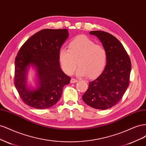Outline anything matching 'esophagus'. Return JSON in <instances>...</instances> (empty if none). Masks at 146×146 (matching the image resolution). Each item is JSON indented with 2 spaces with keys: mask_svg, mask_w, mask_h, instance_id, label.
<instances>
[{
  "mask_svg": "<svg viewBox=\"0 0 146 146\" xmlns=\"http://www.w3.org/2000/svg\"><path fill=\"white\" fill-rule=\"evenodd\" d=\"M78 82L77 80L76 79H74V78H71V80H70V83H77Z\"/></svg>",
  "mask_w": 146,
  "mask_h": 146,
  "instance_id": "34e87169",
  "label": "esophagus"
}]
</instances>
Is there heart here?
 I'll return each mask as SVG.
<instances>
[{
  "instance_id": "b5f03b06",
  "label": "heart",
  "mask_w": 146,
  "mask_h": 146,
  "mask_svg": "<svg viewBox=\"0 0 146 146\" xmlns=\"http://www.w3.org/2000/svg\"><path fill=\"white\" fill-rule=\"evenodd\" d=\"M69 49L61 48L59 60L63 70L72 75L76 68L78 76H87L90 78L98 77L103 71L107 64V54L105 48L85 35H79L70 41Z\"/></svg>"
}]
</instances>
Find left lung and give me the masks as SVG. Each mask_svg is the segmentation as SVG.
Instances as JSON below:
<instances>
[{
  "instance_id": "obj_1",
  "label": "left lung",
  "mask_w": 146,
  "mask_h": 146,
  "mask_svg": "<svg viewBox=\"0 0 146 146\" xmlns=\"http://www.w3.org/2000/svg\"><path fill=\"white\" fill-rule=\"evenodd\" d=\"M107 51L105 68L96 80L90 82L88 89L82 96L90 107L107 110L116 105L129 85L131 61L124 47L112 35L103 31H91Z\"/></svg>"
}]
</instances>
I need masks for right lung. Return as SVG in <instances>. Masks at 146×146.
<instances>
[{"label": "right lung", "instance_id": "right-lung-1", "mask_svg": "<svg viewBox=\"0 0 146 146\" xmlns=\"http://www.w3.org/2000/svg\"><path fill=\"white\" fill-rule=\"evenodd\" d=\"M69 36L68 29H44L31 36L21 47L15 59V85L24 102L36 109L56 104L70 78L61 69L59 52ZM36 72L37 85L27 83L29 68Z\"/></svg>", "mask_w": 146, "mask_h": 146}]
</instances>
